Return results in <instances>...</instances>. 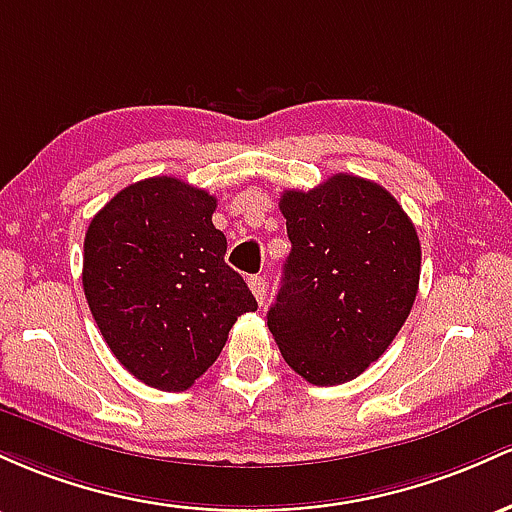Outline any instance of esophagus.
Instances as JSON below:
<instances>
[{
  "instance_id": "1",
  "label": "esophagus",
  "mask_w": 512,
  "mask_h": 512,
  "mask_svg": "<svg viewBox=\"0 0 512 512\" xmlns=\"http://www.w3.org/2000/svg\"><path fill=\"white\" fill-rule=\"evenodd\" d=\"M246 283H249L251 292H254V297H256L258 304L266 302V278H263V275H251V278L246 280Z\"/></svg>"
}]
</instances>
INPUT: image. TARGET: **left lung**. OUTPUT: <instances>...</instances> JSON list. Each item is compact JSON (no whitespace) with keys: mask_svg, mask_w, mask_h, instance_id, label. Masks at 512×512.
Masks as SVG:
<instances>
[{"mask_svg":"<svg viewBox=\"0 0 512 512\" xmlns=\"http://www.w3.org/2000/svg\"><path fill=\"white\" fill-rule=\"evenodd\" d=\"M292 251L271 329L285 363L319 387L355 380L411 314L421 241L380 183L336 174L280 195Z\"/></svg>","mask_w":512,"mask_h":512,"instance_id":"8db88e82","label":"left lung"}]
</instances>
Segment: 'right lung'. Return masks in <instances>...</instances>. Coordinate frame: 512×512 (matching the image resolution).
I'll list each match as a JSON object with an SVG mask.
<instances>
[{
    "mask_svg": "<svg viewBox=\"0 0 512 512\" xmlns=\"http://www.w3.org/2000/svg\"><path fill=\"white\" fill-rule=\"evenodd\" d=\"M217 198L174 176L130 183L84 239V295L103 341L137 380L183 392L215 363L241 314L256 312L212 225Z\"/></svg>",
    "mask_w": 512,
    "mask_h": 512,
    "instance_id": "add662e5",
    "label": "right lung"
}]
</instances>
